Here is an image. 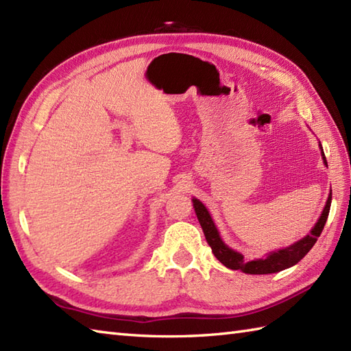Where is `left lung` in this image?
Returning a JSON list of instances; mask_svg holds the SVG:
<instances>
[{
    "instance_id": "obj_1",
    "label": "left lung",
    "mask_w": 351,
    "mask_h": 351,
    "mask_svg": "<svg viewBox=\"0 0 351 351\" xmlns=\"http://www.w3.org/2000/svg\"><path fill=\"white\" fill-rule=\"evenodd\" d=\"M319 149H322L323 161L327 166L322 143H319ZM330 204H332V190H330L329 197H327L324 210H323L322 215H319L318 221L315 223V226L312 228L311 232L306 237H303L302 240L295 241L294 244L288 245V247H285V249H279V250H273L270 253H267L265 258L245 261L240 252L230 249L229 245L223 243L219 230H217V228H215L211 215L206 210V206L200 202L199 199L193 197V206H195L197 220L200 223V226H202L206 243L210 244L214 256L217 258L223 265L230 268V270H241L243 273H247V274L278 273V271L285 270V268L295 265L300 259H303L304 255H306V253L312 247H314V244L317 243L319 234L323 232L327 217H329Z\"/></svg>"
}]
</instances>
